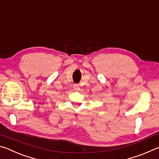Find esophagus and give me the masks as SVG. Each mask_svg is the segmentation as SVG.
<instances>
[{
    "label": "esophagus",
    "instance_id": "esophagus-1",
    "mask_svg": "<svg viewBox=\"0 0 159 159\" xmlns=\"http://www.w3.org/2000/svg\"><path fill=\"white\" fill-rule=\"evenodd\" d=\"M73 88L75 91H78L80 89V86H79V84H74Z\"/></svg>",
    "mask_w": 159,
    "mask_h": 159
}]
</instances>
